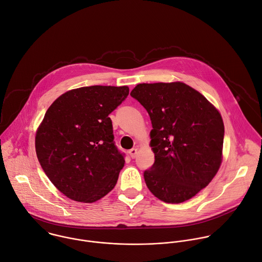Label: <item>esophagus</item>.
<instances>
[{
    "label": "esophagus",
    "instance_id": "34e87169",
    "mask_svg": "<svg viewBox=\"0 0 262 262\" xmlns=\"http://www.w3.org/2000/svg\"><path fill=\"white\" fill-rule=\"evenodd\" d=\"M129 155H130V157H131L132 159H134V158L136 157V155H137V148H132V149H130V150H129Z\"/></svg>",
    "mask_w": 262,
    "mask_h": 262
}]
</instances>
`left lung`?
Returning <instances> with one entry per match:
<instances>
[{"instance_id":"1","label":"left lung","mask_w":262,"mask_h":262,"mask_svg":"<svg viewBox=\"0 0 262 262\" xmlns=\"http://www.w3.org/2000/svg\"><path fill=\"white\" fill-rule=\"evenodd\" d=\"M131 96L149 115L155 163L144 171L150 192L179 204L206 187L222 163L224 125L219 111L182 82L138 84Z\"/></svg>"}]
</instances>
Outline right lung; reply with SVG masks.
<instances>
[{"instance_id":"obj_1","label":"right lung","mask_w":262,"mask_h":262,"mask_svg":"<svg viewBox=\"0 0 262 262\" xmlns=\"http://www.w3.org/2000/svg\"><path fill=\"white\" fill-rule=\"evenodd\" d=\"M128 94V86L81 87L47 110L36 132V152L45 174L69 199L94 203L115 187L125 160L114 143L108 115Z\"/></svg>"}]
</instances>
